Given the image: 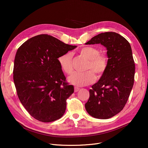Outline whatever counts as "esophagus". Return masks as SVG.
I'll return each mask as SVG.
<instances>
[{
	"instance_id": "34e87169",
	"label": "esophagus",
	"mask_w": 148,
	"mask_h": 148,
	"mask_svg": "<svg viewBox=\"0 0 148 148\" xmlns=\"http://www.w3.org/2000/svg\"><path fill=\"white\" fill-rule=\"evenodd\" d=\"M79 90H80V88H77V87H74V92H78Z\"/></svg>"
}]
</instances>
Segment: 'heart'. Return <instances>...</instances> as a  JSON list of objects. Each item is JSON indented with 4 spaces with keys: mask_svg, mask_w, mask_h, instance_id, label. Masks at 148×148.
Masks as SVG:
<instances>
[{
    "mask_svg": "<svg viewBox=\"0 0 148 148\" xmlns=\"http://www.w3.org/2000/svg\"><path fill=\"white\" fill-rule=\"evenodd\" d=\"M99 50L92 46L82 47L79 53L88 60L86 72L75 73L68 78L69 82L77 86H83L94 83L95 75L100 79L106 71L108 64V58L104 53H99ZM61 69L67 74H71L74 71L72 53L67 52L58 58Z\"/></svg>",
    "mask_w": 148,
    "mask_h": 148,
    "instance_id": "1",
    "label": "heart"
}]
</instances>
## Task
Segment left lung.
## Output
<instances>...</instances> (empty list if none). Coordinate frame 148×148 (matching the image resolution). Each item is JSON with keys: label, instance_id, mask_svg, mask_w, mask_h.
I'll return each mask as SVG.
<instances>
[{"label": "left lung", "instance_id": "1", "mask_svg": "<svg viewBox=\"0 0 148 148\" xmlns=\"http://www.w3.org/2000/svg\"><path fill=\"white\" fill-rule=\"evenodd\" d=\"M101 44L107 48L108 64L106 71L89 90L85 104L92 117L106 119L119 113L125 107L134 82L135 64L128 41L121 35L99 34L86 44Z\"/></svg>", "mask_w": 148, "mask_h": 148}]
</instances>
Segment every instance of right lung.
I'll use <instances>...</instances> for the list:
<instances>
[{
	"instance_id": "1",
	"label": "right lung",
	"mask_w": 148,
	"mask_h": 148,
	"mask_svg": "<svg viewBox=\"0 0 148 148\" xmlns=\"http://www.w3.org/2000/svg\"><path fill=\"white\" fill-rule=\"evenodd\" d=\"M75 47L42 34L30 38L18 49L13 79L20 102L35 119L50 122L65 113L74 87L67 83L58 58Z\"/></svg>"
}]
</instances>
